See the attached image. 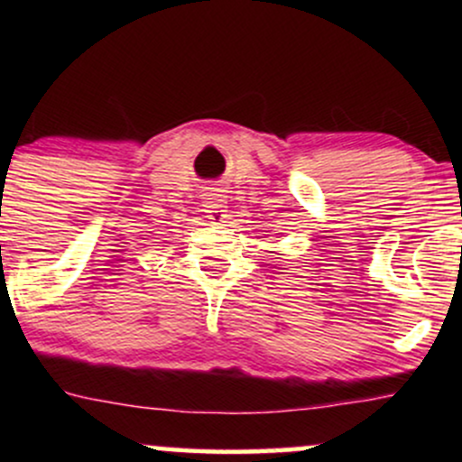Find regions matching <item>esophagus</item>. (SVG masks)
<instances>
[{
  "label": "esophagus",
  "mask_w": 462,
  "mask_h": 462,
  "mask_svg": "<svg viewBox=\"0 0 462 462\" xmlns=\"http://www.w3.org/2000/svg\"><path fill=\"white\" fill-rule=\"evenodd\" d=\"M204 213L213 226H224L227 221L226 195L219 187H208L204 193Z\"/></svg>",
  "instance_id": "1"
}]
</instances>
